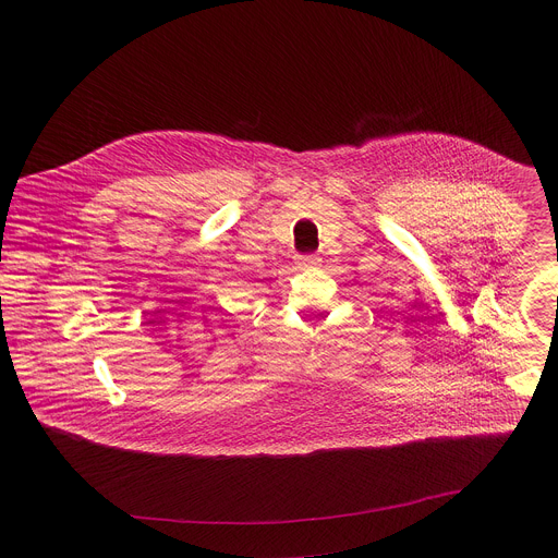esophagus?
<instances>
[{
	"label": "esophagus",
	"instance_id": "obj_1",
	"mask_svg": "<svg viewBox=\"0 0 558 558\" xmlns=\"http://www.w3.org/2000/svg\"><path fill=\"white\" fill-rule=\"evenodd\" d=\"M303 267H316V264H318V259L316 257H303Z\"/></svg>",
	"mask_w": 558,
	"mask_h": 558
}]
</instances>
